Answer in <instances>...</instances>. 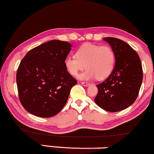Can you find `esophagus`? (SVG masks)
I'll return each instance as SVG.
<instances>
[{
  "label": "esophagus",
  "instance_id": "esophagus-1",
  "mask_svg": "<svg viewBox=\"0 0 154 154\" xmlns=\"http://www.w3.org/2000/svg\"><path fill=\"white\" fill-rule=\"evenodd\" d=\"M81 84L83 85H84V86H89L90 85V83H87V82H81Z\"/></svg>",
  "mask_w": 154,
  "mask_h": 154
}]
</instances>
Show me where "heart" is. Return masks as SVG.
I'll return each mask as SVG.
<instances>
[{
	"label": "heart",
	"mask_w": 154,
	"mask_h": 154,
	"mask_svg": "<svg viewBox=\"0 0 154 154\" xmlns=\"http://www.w3.org/2000/svg\"><path fill=\"white\" fill-rule=\"evenodd\" d=\"M115 63V54L109 46L86 43L81 46L75 56H69L64 60L66 71L72 75L80 71L86 70L79 75L81 80L107 79L112 72Z\"/></svg>",
	"instance_id": "1"
}]
</instances>
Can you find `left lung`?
I'll list each match as a JSON object with an SVG mask.
<instances>
[{"mask_svg":"<svg viewBox=\"0 0 154 154\" xmlns=\"http://www.w3.org/2000/svg\"><path fill=\"white\" fill-rule=\"evenodd\" d=\"M115 54V65L105 81L97 85L95 103L105 110L121 111L134 103L143 80L142 66L138 54L121 39L103 38Z\"/></svg>","mask_w":154,"mask_h":154,"instance_id":"1","label":"left lung"}]
</instances>
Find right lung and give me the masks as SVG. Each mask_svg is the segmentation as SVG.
Here are the masks:
<instances>
[{
  "mask_svg": "<svg viewBox=\"0 0 154 154\" xmlns=\"http://www.w3.org/2000/svg\"><path fill=\"white\" fill-rule=\"evenodd\" d=\"M71 47L68 42L51 40L28 51L21 61L16 81L20 100L28 112L51 117L64 107L77 83L64 66Z\"/></svg>",
  "mask_w": 154,
  "mask_h": 154,
  "instance_id": "obj_1",
  "label": "right lung"
}]
</instances>
